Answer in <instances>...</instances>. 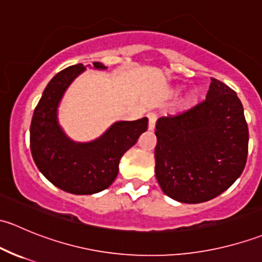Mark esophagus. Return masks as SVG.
I'll return each mask as SVG.
<instances>
[{"mask_svg":"<svg viewBox=\"0 0 262 262\" xmlns=\"http://www.w3.org/2000/svg\"><path fill=\"white\" fill-rule=\"evenodd\" d=\"M156 121H157V115L155 113H149L148 114V129L149 130H153L156 126Z\"/></svg>","mask_w":262,"mask_h":262,"instance_id":"esophagus-1","label":"esophagus"}]
</instances>
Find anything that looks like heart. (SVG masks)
Segmentation results:
<instances>
[{
	"label": "heart",
	"instance_id": "b5f03b06",
	"mask_svg": "<svg viewBox=\"0 0 262 262\" xmlns=\"http://www.w3.org/2000/svg\"><path fill=\"white\" fill-rule=\"evenodd\" d=\"M199 100H200V92L194 89L184 97V100H182V106H184V109H190V107L195 106V105L199 102Z\"/></svg>",
	"mask_w": 262,
	"mask_h": 262
}]
</instances>
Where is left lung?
I'll return each mask as SVG.
<instances>
[{"mask_svg": "<svg viewBox=\"0 0 262 262\" xmlns=\"http://www.w3.org/2000/svg\"><path fill=\"white\" fill-rule=\"evenodd\" d=\"M156 179L167 196L198 204L226 191L247 161L248 126L236 92L212 78L207 99L156 124Z\"/></svg>", "mask_w": 262, "mask_h": 262, "instance_id": "8db88e82", "label": "left lung"}]
</instances>
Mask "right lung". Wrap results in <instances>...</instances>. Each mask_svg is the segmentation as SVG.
<instances>
[{"label": "right lung", "mask_w": 262, "mask_h": 262, "mask_svg": "<svg viewBox=\"0 0 262 262\" xmlns=\"http://www.w3.org/2000/svg\"><path fill=\"white\" fill-rule=\"evenodd\" d=\"M94 68L106 67L94 62ZM84 70L81 63L71 66L50 80L34 110L30 125V149L39 171L53 185L76 195H91L107 189L118 176L121 156L148 128L147 118L116 121L95 141H71L58 124L57 109L71 82Z\"/></svg>", "instance_id": "right-lung-1"}]
</instances>
